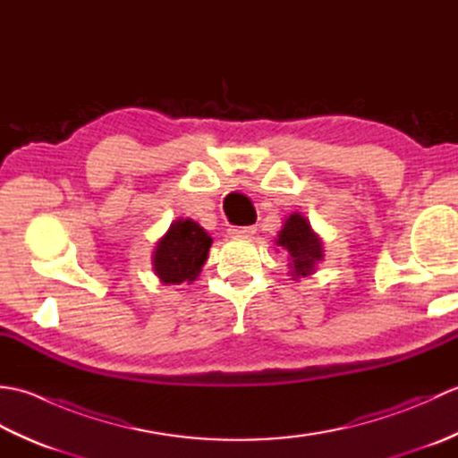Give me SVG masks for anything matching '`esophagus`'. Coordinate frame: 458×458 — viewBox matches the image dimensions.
Returning a JSON list of instances; mask_svg holds the SVG:
<instances>
[{"mask_svg":"<svg viewBox=\"0 0 458 458\" xmlns=\"http://www.w3.org/2000/svg\"><path fill=\"white\" fill-rule=\"evenodd\" d=\"M256 226H236V228H230V234L234 238H250L256 234Z\"/></svg>","mask_w":458,"mask_h":458,"instance_id":"esophagus-1","label":"esophagus"}]
</instances>
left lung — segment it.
<instances>
[{"mask_svg":"<svg viewBox=\"0 0 458 458\" xmlns=\"http://www.w3.org/2000/svg\"><path fill=\"white\" fill-rule=\"evenodd\" d=\"M276 244L287 251L291 277H307L315 274L318 261H323V242L315 234L313 228L305 216L293 212L285 220L284 228L279 230Z\"/></svg>","mask_w":458,"mask_h":458,"instance_id":"obj_1","label":"left lung"}]
</instances>
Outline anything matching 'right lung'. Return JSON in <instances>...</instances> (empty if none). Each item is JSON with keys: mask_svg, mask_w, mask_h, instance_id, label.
<instances>
[{"mask_svg": "<svg viewBox=\"0 0 458 458\" xmlns=\"http://www.w3.org/2000/svg\"><path fill=\"white\" fill-rule=\"evenodd\" d=\"M212 238L197 222L174 220L153 251V269L161 284H192L208 258Z\"/></svg>", "mask_w": 458, "mask_h": 458, "instance_id": "1", "label": "right lung"}]
</instances>
